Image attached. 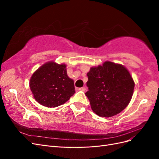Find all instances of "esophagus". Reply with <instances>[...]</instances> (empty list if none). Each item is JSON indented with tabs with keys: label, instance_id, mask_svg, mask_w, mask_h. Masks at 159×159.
<instances>
[{
	"label": "esophagus",
	"instance_id": "1",
	"mask_svg": "<svg viewBox=\"0 0 159 159\" xmlns=\"http://www.w3.org/2000/svg\"><path fill=\"white\" fill-rule=\"evenodd\" d=\"M78 89H79V90H80V91H85V89H86V88H85V87H82V88H80Z\"/></svg>",
	"mask_w": 159,
	"mask_h": 159
}]
</instances>
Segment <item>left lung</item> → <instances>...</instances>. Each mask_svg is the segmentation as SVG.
Instances as JSON below:
<instances>
[{
  "label": "left lung",
  "mask_w": 159,
  "mask_h": 159,
  "mask_svg": "<svg viewBox=\"0 0 159 159\" xmlns=\"http://www.w3.org/2000/svg\"><path fill=\"white\" fill-rule=\"evenodd\" d=\"M87 75L88 91L85 95L95 114L110 117L127 106L134 83L125 67L107 61L102 66L91 68Z\"/></svg>",
  "instance_id": "8db88e82"
}]
</instances>
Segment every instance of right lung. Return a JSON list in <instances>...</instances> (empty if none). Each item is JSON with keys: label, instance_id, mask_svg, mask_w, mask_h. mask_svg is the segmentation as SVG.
Masks as SVG:
<instances>
[{"label": "right lung", "instance_id": "obj_1", "mask_svg": "<svg viewBox=\"0 0 159 159\" xmlns=\"http://www.w3.org/2000/svg\"><path fill=\"white\" fill-rule=\"evenodd\" d=\"M29 84L34 98L47 107L65 103L75 92L74 80L67 75L66 65L54 61L40 67L32 74Z\"/></svg>", "mask_w": 159, "mask_h": 159}]
</instances>
